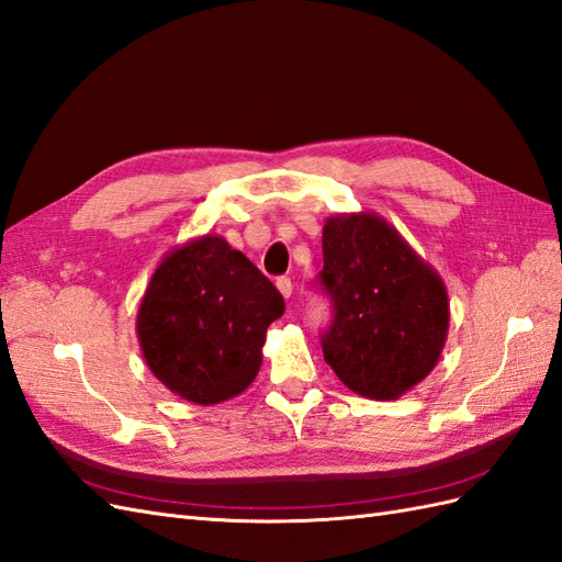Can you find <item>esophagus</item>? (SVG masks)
Here are the masks:
<instances>
[{"label":"esophagus","instance_id":"1","mask_svg":"<svg viewBox=\"0 0 562 562\" xmlns=\"http://www.w3.org/2000/svg\"><path fill=\"white\" fill-rule=\"evenodd\" d=\"M277 289H279V293H281L285 300H289L291 293H293V283H291L289 277H281V279H277Z\"/></svg>","mask_w":562,"mask_h":562}]
</instances>
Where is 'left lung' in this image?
I'll list each match as a JSON object with an SVG mask.
<instances>
[{
    "label": "left lung",
    "instance_id": "obj_1",
    "mask_svg": "<svg viewBox=\"0 0 562 562\" xmlns=\"http://www.w3.org/2000/svg\"><path fill=\"white\" fill-rule=\"evenodd\" d=\"M322 250V283L334 303L324 360L352 393L401 398L431 374L446 346L441 273L374 212L328 216Z\"/></svg>",
    "mask_w": 562,
    "mask_h": 562
}]
</instances>
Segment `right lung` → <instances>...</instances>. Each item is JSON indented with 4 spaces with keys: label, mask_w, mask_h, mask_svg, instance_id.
Returning <instances> with one entry per match:
<instances>
[{
    "label": "right lung",
    "mask_w": 562,
    "mask_h": 562,
    "mask_svg": "<svg viewBox=\"0 0 562 562\" xmlns=\"http://www.w3.org/2000/svg\"><path fill=\"white\" fill-rule=\"evenodd\" d=\"M283 297L226 238L176 245L153 271L135 319L145 364L178 398L216 405L248 389Z\"/></svg>",
    "instance_id": "obj_1"
}]
</instances>
